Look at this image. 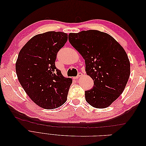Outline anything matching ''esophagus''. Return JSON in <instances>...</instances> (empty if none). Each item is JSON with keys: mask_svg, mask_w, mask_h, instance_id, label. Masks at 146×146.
I'll return each instance as SVG.
<instances>
[{"mask_svg": "<svg viewBox=\"0 0 146 146\" xmlns=\"http://www.w3.org/2000/svg\"><path fill=\"white\" fill-rule=\"evenodd\" d=\"M82 76V72H78V75H77V76L76 77H75L74 79H78L79 77H81Z\"/></svg>", "mask_w": 146, "mask_h": 146, "instance_id": "obj_1", "label": "esophagus"}]
</instances>
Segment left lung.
Returning a JSON list of instances; mask_svg holds the SVG:
<instances>
[{
	"label": "left lung",
	"instance_id": "left-lung-1",
	"mask_svg": "<svg viewBox=\"0 0 146 146\" xmlns=\"http://www.w3.org/2000/svg\"><path fill=\"white\" fill-rule=\"evenodd\" d=\"M69 41L85 60L87 75L94 81L85 91V99L92 107L105 108L125 89L130 64L123 47L110 35L99 30L69 34Z\"/></svg>",
	"mask_w": 146,
	"mask_h": 146
}]
</instances>
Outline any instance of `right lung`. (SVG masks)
<instances>
[{"instance_id": "1", "label": "right lung", "mask_w": 146, "mask_h": 146, "mask_svg": "<svg viewBox=\"0 0 146 146\" xmlns=\"http://www.w3.org/2000/svg\"><path fill=\"white\" fill-rule=\"evenodd\" d=\"M68 41V34L47 32L35 35L21 48L16 63L19 82L39 107L54 109L64 104L72 83L55 66L57 53Z\"/></svg>"}]
</instances>
